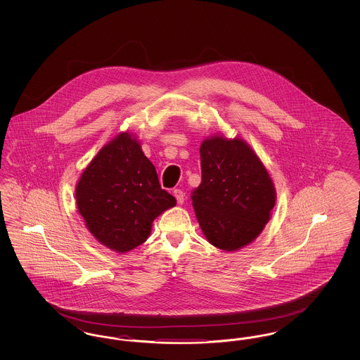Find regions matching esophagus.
I'll use <instances>...</instances> for the list:
<instances>
[{
  "label": "esophagus",
  "mask_w": 360,
  "mask_h": 360,
  "mask_svg": "<svg viewBox=\"0 0 360 360\" xmlns=\"http://www.w3.org/2000/svg\"><path fill=\"white\" fill-rule=\"evenodd\" d=\"M172 195L175 197V200H176L178 204H182L184 200H185V193H184L181 188H175V190L172 191Z\"/></svg>",
  "instance_id": "34e87169"
}]
</instances>
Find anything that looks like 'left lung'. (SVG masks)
<instances>
[{
  "label": "left lung",
  "instance_id": "left-lung-1",
  "mask_svg": "<svg viewBox=\"0 0 360 360\" xmlns=\"http://www.w3.org/2000/svg\"><path fill=\"white\" fill-rule=\"evenodd\" d=\"M201 184L191 200L206 240L226 252L251 244L271 219L274 182L251 146L221 134L200 147Z\"/></svg>",
  "mask_w": 360,
  "mask_h": 360
}]
</instances>
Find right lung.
Listing matches in <instances>:
<instances>
[{"mask_svg": "<svg viewBox=\"0 0 360 360\" xmlns=\"http://www.w3.org/2000/svg\"><path fill=\"white\" fill-rule=\"evenodd\" d=\"M75 200L87 231L117 254L143 244L155 219L176 204L160 188L154 165L128 131L108 141L86 166Z\"/></svg>", "mask_w": 360, "mask_h": 360, "instance_id": "add662e5", "label": "right lung"}]
</instances>
